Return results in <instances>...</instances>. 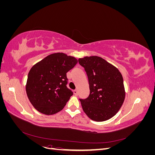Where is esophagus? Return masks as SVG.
<instances>
[{"instance_id": "34e87169", "label": "esophagus", "mask_w": 155, "mask_h": 155, "mask_svg": "<svg viewBox=\"0 0 155 155\" xmlns=\"http://www.w3.org/2000/svg\"><path fill=\"white\" fill-rule=\"evenodd\" d=\"M73 92H74V94L76 96H78V91L77 90H74V91H73Z\"/></svg>"}]
</instances>
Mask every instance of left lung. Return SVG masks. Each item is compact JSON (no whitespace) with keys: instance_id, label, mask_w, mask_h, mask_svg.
Instances as JSON below:
<instances>
[{"instance_id":"obj_1","label":"left lung","mask_w":155,"mask_h":155,"mask_svg":"<svg viewBox=\"0 0 155 155\" xmlns=\"http://www.w3.org/2000/svg\"><path fill=\"white\" fill-rule=\"evenodd\" d=\"M87 75L90 94L79 99L83 111L91 120L104 121L120 110L125 99L123 77L118 68L97 56L79 58Z\"/></svg>"}]
</instances>
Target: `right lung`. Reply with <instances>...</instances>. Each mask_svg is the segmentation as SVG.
<instances>
[{"label":"right lung","instance_id":"1","mask_svg":"<svg viewBox=\"0 0 155 155\" xmlns=\"http://www.w3.org/2000/svg\"><path fill=\"white\" fill-rule=\"evenodd\" d=\"M77 59L63 53L48 55L30 69L26 91L35 109L46 115L61 110L73 92L67 85V73L74 67Z\"/></svg>","mask_w":155,"mask_h":155}]
</instances>
